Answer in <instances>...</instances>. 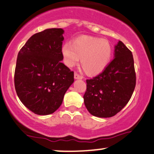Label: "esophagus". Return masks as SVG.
<instances>
[{
  "mask_svg": "<svg viewBox=\"0 0 154 154\" xmlns=\"http://www.w3.org/2000/svg\"><path fill=\"white\" fill-rule=\"evenodd\" d=\"M82 78H83L82 76L80 75V74L77 73V72H74V79H76V80H82Z\"/></svg>",
  "mask_w": 154,
  "mask_h": 154,
  "instance_id": "obj_1",
  "label": "esophagus"
}]
</instances>
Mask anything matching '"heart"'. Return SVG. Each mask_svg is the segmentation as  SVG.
Here are the masks:
<instances>
[{"label":"heart","instance_id":"1","mask_svg":"<svg viewBox=\"0 0 154 154\" xmlns=\"http://www.w3.org/2000/svg\"><path fill=\"white\" fill-rule=\"evenodd\" d=\"M61 55L67 66H75L81 58V65L86 73L97 74L109 63L112 46L107 39L82 36L76 38L73 44L65 42L61 47Z\"/></svg>","mask_w":154,"mask_h":154}]
</instances>
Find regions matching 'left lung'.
Listing matches in <instances>:
<instances>
[{
	"label": "left lung",
	"instance_id": "8db88e82",
	"mask_svg": "<svg viewBox=\"0 0 154 154\" xmlns=\"http://www.w3.org/2000/svg\"><path fill=\"white\" fill-rule=\"evenodd\" d=\"M114 59L101 74L86 80L83 96L88 112L99 118H110L126 105L136 85L134 58L122 42L115 46Z\"/></svg>",
	"mask_w": 154,
	"mask_h": 154
}]
</instances>
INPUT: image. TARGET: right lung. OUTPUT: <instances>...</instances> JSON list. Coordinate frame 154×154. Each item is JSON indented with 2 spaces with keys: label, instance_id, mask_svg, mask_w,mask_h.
<instances>
[{
  "label": "right lung",
  "instance_id": "right-lung-1",
  "mask_svg": "<svg viewBox=\"0 0 154 154\" xmlns=\"http://www.w3.org/2000/svg\"><path fill=\"white\" fill-rule=\"evenodd\" d=\"M62 28L35 33L20 50L14 86L22 103L35 114L46 116L60 107L74 82V72L61 60Z\"/></svg>",
  "mask_w": 154,
  "mask_h": 154
}]
</instances>
